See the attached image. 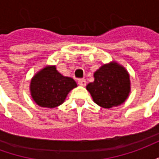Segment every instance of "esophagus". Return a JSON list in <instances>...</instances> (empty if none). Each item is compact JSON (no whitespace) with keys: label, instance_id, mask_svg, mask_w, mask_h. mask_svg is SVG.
<instances>
[{"label":"esophagus","instance_id":"esophagus-1","mask_svg":"<svg viewBox=\"0 0 159 159\" xmlns=\"http://www.w3.org/2000/svg\"><path fill=\"white\" fill-rule=\"evenodd\" d=\"M86 80L85 79H79L78 80V84H79L80 86H86Z\"/></svg>","mask_w":159,"mask_h":159}]
</instances>
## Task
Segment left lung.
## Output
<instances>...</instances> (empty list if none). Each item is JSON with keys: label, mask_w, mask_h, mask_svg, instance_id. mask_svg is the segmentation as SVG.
Returning a JSON list of instances; mask_svg holds the SVG:
<instances>
[{"label": "left lung", "mask_w": 159, "mask_h": 159, "mask_svg": "<svg viewBox=\"0 0 159 159\" xmlns=\"http://www.w3.org/2000/svg\"><path fill=\"white\" fill-rule=\"evenodd\" d=\"M94 81L86 89L93 101L103 108H111L123 104L130 92L129 75L117 62L106 64L93 74Z\"/></svg>", "instance_id": "obj_1"}]
</instances>
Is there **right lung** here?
Returning a JSON list of instances; mask_svg holds the SVG:
<instances>
[{"mask_svg": "<svg viewBox=\"0 0 159 159\" xmlns=\"http://www.w3.org/2000/svg\"><path fill=\"white\" fill-rule=\"evenodd\" d=\"M76 86L71 77L61 75L55 66H48L33 76L30 89L33 100L38 106L54 108L63 104L70 91Z\"/></svg>", "mask_w": 159, "mask_h": 159, "instance_id": "right-lung-1", "label": "right lung"}]
</instances>
